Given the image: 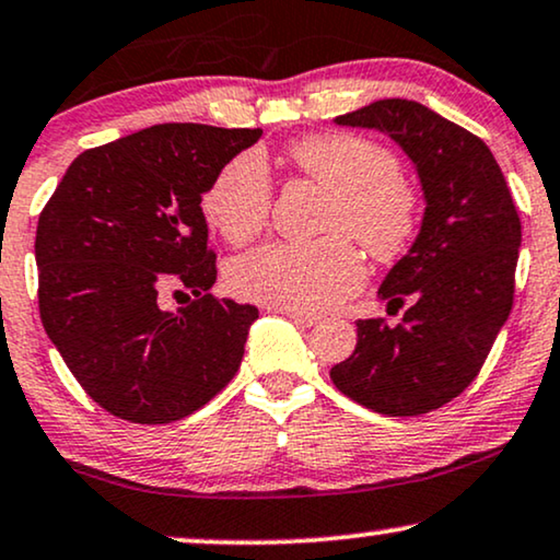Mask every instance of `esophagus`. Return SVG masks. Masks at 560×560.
Wrapping results in <instances>:
<instances>
[{
  "label": "esophagus",
  "instance_id": "34e87169",
  "mask_svg": "<svg viewBox=\"0 0 560 560\" xmlns=\"http://www.w3.org/2000/svg\"><path fill=\"white\" fill-rule=\"evenodd\" d=\"M280 314H285L290 322H295L298 326H314L318 318L314 314H303V311H290V308H280Z\"/></svg>",
  "mask_w": 560,
  "mask_h": 560
}]
</instances>
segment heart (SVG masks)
<instances>
[{
    "label": "heart",
    "instance_id": "1",
    "mask_svg": "<svg viewBox=\"0 0 560 560\" xmlns=\"http://www.w3.org/2000/svg\"><path fill=\"white\" fill-rule=\"evenodd\" d=\"M290 162L311 183L334 192L326 229L352 234L381 262H394L409 252L422 202L401 177L394 151L360 136H311L290 147ZM272 195L265 156L244 151L208 185L202 215L229 244L242 246L270 221ZM362 280L365 265L347 236L318 244H265L236 257L226 270L229 288L238 298L303 314L337 306Z\"/></svg>",
    "mask_w": 560,
    "mask_h": 560
}]
</instances>
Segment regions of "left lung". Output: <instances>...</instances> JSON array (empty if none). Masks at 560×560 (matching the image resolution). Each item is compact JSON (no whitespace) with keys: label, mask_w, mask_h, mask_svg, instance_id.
<instances>
[{"label":"left lung","mask_w":560,"mask_h":560,"mask_svg":"<svg viewBox=\"0 0 560 560\" xmlns=\"http://www.w3.org/2000/svg\"><path fill=\"white\" fill-rule=\"evenodd\" d=\"M339 126L388 133L417 166L424 218L417 242L377 295L404 318H360L358 347L331 368L334 386L365 409L417 417L460 396L510 318L522 226L481 138L413 100H377Z\"/></svg>","instance_id":"8db88e82"}]
</instances>
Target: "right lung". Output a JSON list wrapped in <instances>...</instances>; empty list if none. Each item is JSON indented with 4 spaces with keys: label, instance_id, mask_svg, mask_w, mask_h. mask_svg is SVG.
Returning <instances> with one entry per match:
<instances>
[{
    "label": "right lung",
    "instance_id": "add662e5",
    "mask_svg": "<svg viewBox=\"0 0 560 560\" xmlns=\"http://www.w3.org/2000/svg\"><path fill=\"white\" fill-rule=\"evenodd\" d=\"M259 128L164 122L79 154L35 234L43 329L113 417L170 424L229 386L259 311L210 295L202 195ZM196 295L174 315L170 292Z\"/></svg>",
    "mask_w": 560,
    "mask_h": 560
}]
</instances>
